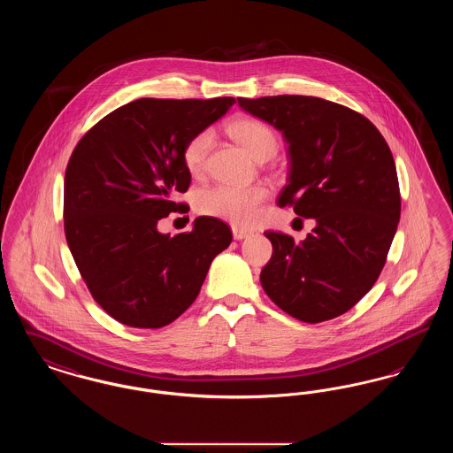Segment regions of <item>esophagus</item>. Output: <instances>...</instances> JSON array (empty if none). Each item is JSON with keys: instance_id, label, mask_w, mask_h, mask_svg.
Returning <instances> with one entry per match:
<instances>
[{"instance_id": "esophagus-1", "label": "esophagus", "mask_w": 453, "mask_h": 453, "mask_svg": "<svg viewBox=\"0 0 453 453\" xmlns=\"http://www.w3.org/2000/svg\"><path fill=\"white\" fill-rule=\"evenodd\" d=\"M251 234L250 231H246V229H242V227H237V226H233V236L237 241H241V239H244V237H248Z\"/></svg>"}]
</instances>
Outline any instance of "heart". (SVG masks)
Wrapping results in <instances>:
<instances>
[{
	"instance_id": "1",
	"label": "heart",
	"mask_w": 453,
	"mask_h": 453,
	"mask_svg": "<svg viewBox=\"0 0 453 453\" xmlns=\"http://www.w3.org/2000/svg\"><path fill=\"white\" fill-rule=\"evenodd\" d=\"M231 134L253 157L275 152L277 137L273 130L257 119H241L231 126ZM212 144V132L200 130L183 148V165L192 174L203 172ZM268 196L265 185H214L202 188L195 196V209L202 216L216 217L234 226H251L261 212V203Z\"/></svg>"
}]
</instances>
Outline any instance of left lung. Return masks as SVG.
<instances>
[{
    "instance_id": "obj_1",
    "label": "left lung",
    "mask_w": 453,
    "mask_h": 453,
    "mask_svg": "<svg viewBox=\"0 0 453 453\" xmlns=\"http://www.w3.org/2000/svg\"><path fill=\"white\" fill-rule=\"evenodd\" d=\"M239 107L280 130L288 183L279 205L316 219L302 241L266 231L273 255L261 270L266 296L303 323L338 318L379 279L401 217L395 163L362 113L316 96L237 98Z\"/></svg>"
}]
</instances>
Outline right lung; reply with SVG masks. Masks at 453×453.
<instances>
[{"label": "right lung", "mask_w": 453, "mask_h": 453, "mask_svg": "<svg viewBox=\"0 0 453 453\" xmlns=\"http://www.w3.org/2000/svg\"><path fill=\"white\" fill-rule=\"evenodd\" d=\"M234 98H141L113 110L76 144L65 176V233L93 299L119 323L163 327L194 303L212 259L233 233L216 217L161 234L157 220L181 211L192 174L188 139Z\"/></svg>", "instance_id": "right-lung-1"}]
</instances>
